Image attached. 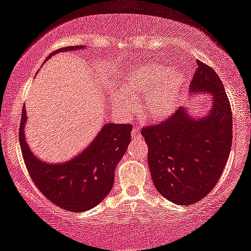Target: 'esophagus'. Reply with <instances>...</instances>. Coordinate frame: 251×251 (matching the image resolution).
Here are the masks:
<instances>
[{"instance_id": "1", "label": "esophagus", "mask_w": 251, "mask_h": 251, "mask_svg": "<svg viewBox=\"0 0 251 251\" xmlns=\"http://www.w3.org/2000/svg\"><path fill=\"white\" fill-rule=\"evenodd\" d=\"M131 137L132 139H139L142 138V133H140V128L139 127H133V130L131 132Z\"/></svg>"}]
</instances>
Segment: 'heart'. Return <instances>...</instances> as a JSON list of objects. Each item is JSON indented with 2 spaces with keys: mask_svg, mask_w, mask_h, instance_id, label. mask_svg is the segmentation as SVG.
<instances>
[{
  "mask_svg": "<svg viewBox=\"0 0 251 251\" xmlns=\"http://www.w3.org/2000/svg\"><path fill=\"white\" fill-rule=\"evenodd\" d=\"M186 82L183 69L149 62L124 75L121 93L113 98V107L115 111L127 114L136 107L134 101L143 99L145 118L161 123L177 112Z\"/></svg>",
  "mask_w": 251,
  "mask_h": 251,
  "instance_id": "obj_1",
  "label": "heart"
}]
</instances>
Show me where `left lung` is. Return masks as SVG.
Masks as SVG:
<instances>
[{"label":"left lung","mask_w":251,"mask_h":251,"mask_svg":"<svg viewBox=\"0 0 251 251\" xmlns=\"http://www.w3.org/2000/svg\"><path fill=\"white\" fill-rule=\"evenodd\" d=\"M191 89L212 96L207 114L195 117L191 109L181 108L164 123L142 131L153 184L177 205L200 201L214 188L232 145V112L216 71L198 62Z\"/></svg>","instance_id":"obj_1"}]
</instances>
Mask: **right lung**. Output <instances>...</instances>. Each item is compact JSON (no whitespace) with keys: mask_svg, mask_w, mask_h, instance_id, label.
<instances>
[{"mask_svg":"<svg viewBox=\"0 0 251 251\" xmlns=\"http://www.w3.org/2000/svg\"><path fill=\"white\" fill-rule=\"evenodd\" d=\"M85 46H68L57 50L48 58L63 51L82 50ZM27 114L23 109L20 147L33 182L51 202L67 211L83 212L95 207L111 192L114 170L131 142L130 124L107 123L98 136L78 155L67 162L49 163L33 153L27 143Z\"/></svg>","mask_w":251,"mask_h":251,"instance_id":"right-lung-1","label":"right lung"}]
</instances>
